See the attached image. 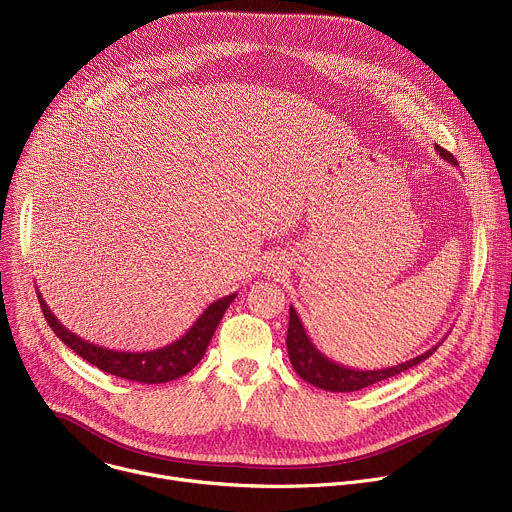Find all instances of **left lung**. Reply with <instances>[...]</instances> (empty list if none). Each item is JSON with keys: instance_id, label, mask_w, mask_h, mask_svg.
Segmentation results:
<instances>
[{"instance_id": "1", "label": "left lung", "mask_w": 512, "mask_h": 512, "mask_svg": "<svg viewBox=\"0 0 512 512\" xmlns=\"http://www.w3.org/2000/svg\"><path fill=\"white\" fill-rule=\"evenodd\" d=\"M435 150L446 162H450L454 166L458 164L456 158L450 152H446L444 148H440V145H435ZM285 344H287V354H289V360H291V367H294V371L304 381H308L310 385L320 387L324 391L350 393V391H360L364 387H371L375 383H381L385 379H391V377H397V375L405 373L407 369L415 367V364H419L427 356H431L442 342L433 346V348H429L427 352L411 358V360L395 364V367L377 369V371H358V369L344 367V364H338V362L330 360L326 354H322L314 346V342L310 340V336H308L298 312L294 310V306H289V328H287Z\"/></svg>"}]
</instances>
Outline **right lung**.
<instances>
[{"label":"right lung","instance_id":"1","mask_svg":"<svg viewBox=\"0 0 512 512\" xmlns=\"http://www.w3.org/2000/svg\"><path fill=\"white\" fill-rule=\"evenodd\" d=\"M235 298H237V294H231V296H225L221 300H216L214 304H210L182 338H178L176 342H172L164 348L150 350V352H121V350L97 346L89 340H83L77 334H72L70 330H66L58 322V318L52 314V310L46 306L44 298L38 291L40 308L44 312L46 322L50 324L54 334L68 348H72L87 362L95 364L97 369H101L109 375H115V377H121L127 381L148 383V385L168 383V381L180 379L186 373H190L202 360L216 326L221 324L227 308L231 306V302Z\"/></svg>","mask_w":512,"mask_h":512}]
</instances>
